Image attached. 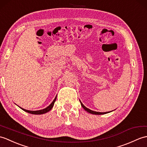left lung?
<instances>
[{"instance_id":"1","label":"left lung","mask_w":147,"mask_h":147,"mask_svg":"<svg viewBox=\"0 0 147 147\" xmlns=\"http://www.w3.org/2000/svg\"><path fill=\"white\" fill-rule=\"evenodd\" d=\"M80 103H81V105L82 106V107H83L85 110H86L87 112L90 113H91V114H93V115H104V114H106V113H110V112H97V111H92L91 110H90V109H88V108H86L85 106L83 105V104L81 103V101L80 100Z\"/></svg>"}]
</instances>
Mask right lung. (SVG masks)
<instances>
[{"label": "right lung", "mask_w": 147, "mask_h": 147, "mask_svg": "<svg viewBox=\"0 0 147 147\" xmlns=\"http://www.w3.org/2000/svg\"><path fill=\"white\" fill-rule=\"evenodd\" d=\"M56 98H57V96L55 97V98H54V100H53V101L50 104L49 106H48L47 108H44V109H42V110H37V111H30V110H25V109H24L22 108H20L22 109V110H24V111L27 112V113H30V114H34V115H42V114H44L46 113L49 111L51 109L53 108V106H54V103H55V101L56 100Z\"/></svg>", "instance_id": "1"}]
</instances>
